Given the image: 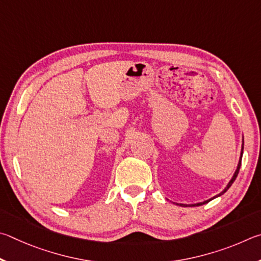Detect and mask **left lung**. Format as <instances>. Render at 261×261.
<instances>
[{"mask_svg": "<svg viewBox=\"0 0 261 261\" xmlns=\"http://www.w3.org/2000/svg\"><path fill=\"white\" fill-rule=\"evenodd\" d=\"M243 149H244V139H243V143H242V149H241V157H240L239 164H237V168H236V171H235V173H234V175H232V177H231V179H230V181L228 182V185L226 186V188L223 189L220 194H218L217 196H214V197L210 198V199H207V200H204V202H200V203H196V204H191V205H187V204H176V205H181V206H199V205L206 204V203H208V202H210V200H212V199H214V198L219 197V196H221V195L225 194L226 191L230 188V186H231L232 184H234V181H235V179H236V176H237V174H239V172H240V167H241V162H242V156H243Z\"/></svg>", "mask_w": 261, "mask_h": 261, "instance_id": "1", "label": "left lung"}]
</instances>
